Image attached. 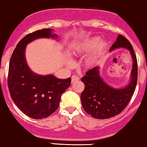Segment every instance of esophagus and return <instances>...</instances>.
<instances>
[{"instance_id": "34e87169", "label": "esophagus", "mask_w": 147, "mask_h": 147, "mask_svg": "<svg viewBox=\"0 0 147 147\" xmlns=\"http://www.w3.org/2000/svg\"><path fill=\"white\" fill-rule=\"evenodd\" d=\"M80 80V78H79V77L76 76H71V83L73 84L74 82H77V81H78Z\"/></svg>"}]
</instances>
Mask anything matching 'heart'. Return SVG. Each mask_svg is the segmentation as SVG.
Masks as SVG:
<instances>
[{"mask_svg": "<svg viewBox=\"0 0 147 147\" xmlns=\"http://www.w3.org/2000/svg\"><path fill=\"white\" fill-rule=\"evenodd\" d=\"M100 40L98 36H94L78 42L74 47L71 53L75 57H83L92 51L83 62V67L86 69L94 67L108 49L107 41L105 40L100 41ZM72 64L71 60H67L68 66H71Z\"/></svg>", "mask_w": 147, "mask_h": 147, "instance_id": "b5f03b06", "label": "heart"}]
</instances>
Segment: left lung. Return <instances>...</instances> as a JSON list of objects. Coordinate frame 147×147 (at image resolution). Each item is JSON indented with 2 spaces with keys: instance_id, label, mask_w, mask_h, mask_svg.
Wrapping results in <instances>:
<instances>
[{
  "instance_id": "obj_1",
  "label": "left lung",
  "mask_w": 147,
  "mask_h": 147,
  "mask_svg": "<svg viewBox=\"0 0 147 147\" xmlns=\"http://www.w3.org/2000/svg\"><path fill=\"white\" fill-rule=\"evenodd\" d=\"M124 48L129 51L133 60L129 83L122 88L107 84L100 75V67H95L86 73L81 81L84 89L80 96L82 107L89 115L97 119H108L123 111L131 99L138 80V63L134 48L123 36L119 35L109 51Z\"/></svg>"
}]
</instances>
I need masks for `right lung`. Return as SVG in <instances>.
<instances>
[{
	"instance_id": "obj_1",
	"label": "right lung",
	"mask_w": 147,
	"mask_h": 147,
	"mask_svg": "<svg viewBox=\"0 0 147 147\" xmlns=\"http://www.w3.org/2000/svg\"><path fill=\"white\" fill-rule=\"evenodd\" d=\"M53 31L43 29L27 34L18 43L9 61L7 83L10 96L21 111L34 119L45 118L52 114L71 81L70 78L60 79L53 74L39 75L27 63V45L38 38H57L58 35Z\"/></svg>"
}]
</instances>
